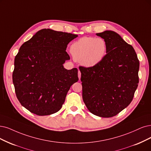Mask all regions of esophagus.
I'll list each match as a JSON object with an SVG mask.
<instances>
[{
  "label": "esophagus",
  "mask_w": 151,
  "mask_h": 151,
  "mask_svg": "<svg viewBox=\"0 0 151 151\" xmlns=\"http://www.w3.org/2000/svg\"><path fill=\"white\" fill-rule=\"evenodd\" d=\"M78 78H79V80H80L81 78V72L80 70H78Z\"/></svg>",
  "instance_id": "obj_1"
}]
</instances>
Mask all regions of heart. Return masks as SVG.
<instances>
[{
	"mask_svg": "<svg viewBox=\"0 0 151 151\" xmlns=\"http://www.w3.org/2000/svg\"><path fill=\"white\" fill-rule=\"evenodd\" d=\"M107 43L102 38L84 37L71 45L73 59L87 68L98 65L107 54Z\"/></svg>",
	"mask_w": 151,
	"mask_h": 151,
	"instance_id": "b5f03b06",
	"label": "heart"
}]
</instances>
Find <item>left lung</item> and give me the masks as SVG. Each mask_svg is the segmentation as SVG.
<instances>
[{
    "label": "left lung",
    "instance_id": "left-lung-1",
    "mask_svg": "<svg viewBox=\"0 0 151 151\" xmlns=\"http://www.w3.org/2000/svg\"><path fill=\"white\" fill-rule=\"evenodd\" d=\"M107 43V54L98 65L81 66L82 96L93 114L111 118L129 105L138 86L139 61L134 49L115 32L96 33Z\"/></svg>",
    "mask_w": 151,
    "mask_h": 151
}]
</instances>
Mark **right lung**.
Wrapping results in <instances>:
<instances>
[{
  "label": "right lung",
  "instance_id": "right-lung-1",
  "mask_svg": "<svg viewBox=\"0 0 151 151\" xmlns=\"http://www.w3.org/2000/svg\"><path fill=\"white\" fill-rule=\"evenodd\" d=\"M78 35L49 29L37 32L20 47L15 57L13 83L17 98L31 113L52 114L62 107L78 69L63 64L70 59L68 44Z\"/></svg>",
  "mask_w": 151,
  "mask_h": 151
}]
</instances>
